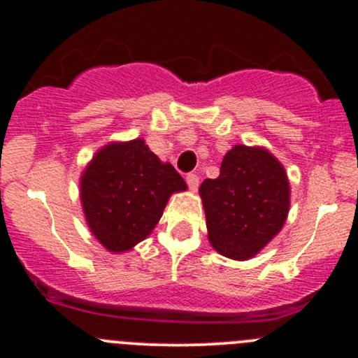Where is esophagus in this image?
<instances>
[{"label": "esophagus", "mask_w": 358, "mask_h": 358, "mask_svg": "<svg viewBox=\"0 0 358 358\" xmlns=\"http://www.w3.org/2000/svg\"><path fill=\"white\" fill-rule=\"evenodd\" d=\"M187 183H188V188H190L192 192H196V188H199V176L195 173H190L187 175Z\"/></svg>", "instance_id": "1"}]
</instances>
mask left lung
Returning <instances> with one entry per match:
<instances>
[{"label":"left lung","instance_id":"1","mask_svg":"<svg viewBox=\"0 0 358 358\" xmlns=\"http://www.w3.org/2000/svg\"><path fill=\"white\" fill-rule=\"evenodd\" d=\"M208 242L222 256L248 261L281 232L291 203L289 180L279 159L262 146L236 145L220 175L200 185Z\"/></svg>","mask_w":358,"mask_h":358}]
</instances>
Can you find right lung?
I'll return each mask as SVG.
<instances>
[{"instance_id":"right-lung-1","label":"right lung","mask_w":358,"mask_h":358,"mask_svg":"<svg viewBox=\"0 0 358 358\" xmlns=\"http://www.w3.org/2000/svg\"><path fill=\"white\" fill-rule=\"evenodd\" d=\"M185 190L182 176L141 138L108 143L80 175L85 224L113 254L126 252L145 241L162 219L170 196Z\"/></svg>"}]
</instances>
